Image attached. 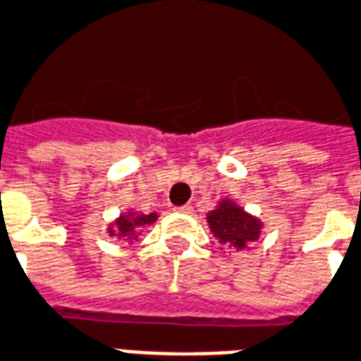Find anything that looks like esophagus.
Masks as SVG:
<instances>
[{
    "label": "esophagus",
    "instance_id": "34e87169",
    "mask_svg": "<svg viewBox=\"0 0 361 361\" xmlns=\"http://www.w3.org/2000/svg\"><path fill=\"white\" fill-rule=\"evenodd\" d=\"M176 212H181V214H191V212H193V207H191V204H183V207L176 208Z\"/></svg>",
    "mask_w": 361,
    "mask_h": 361
}]
</instances>
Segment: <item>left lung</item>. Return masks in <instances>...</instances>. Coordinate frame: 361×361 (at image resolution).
Segmentation results:
<instances>
[{"mask_svg": "<svg viewBox=\"0 0 361 361\" xmlns=\"http://www.w3.org/2000/svg\"><path fill=\"white\" fill-rule=\"evenodd\" d=\"M207 221L218 243L235 250H245L258 241L264 228L262 221L231 199L218 202V207L207 214Z\"/></svg>", "mask_w": 361, "mask_h": 361, "instance_id": "obj_1", "label": "left lung"}]
</instances>
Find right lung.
<instances>
[{"label": "right lung", "instance_id": "right-lung-1", "mask_svg": "<svg viewBox=\"0 0 361 361\" xmlns=\"http://www.w3.org/2000/svg\"><path fill=\"white\" fill-rule=\"evenodd\" d=\"M159 216L157 212H151V214H143V212H135V210H128V212H122V214L109 224L106 228V233L111 237H116L120 241L135 243L140 239L141 231L147 226H151Z\"/></svg>", "mask_w": 361, "mask_h": 361}]
</instances>
